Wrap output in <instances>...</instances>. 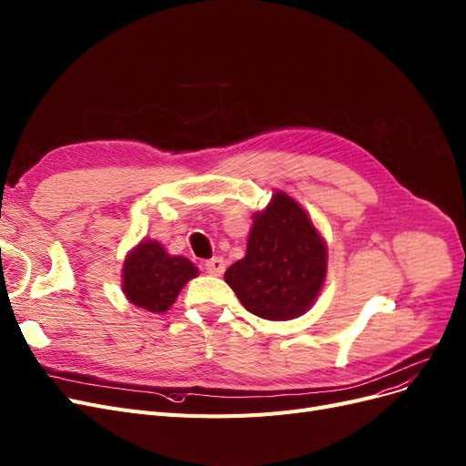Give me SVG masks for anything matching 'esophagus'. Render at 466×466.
Segmentation results:
<instances>
[{"label":"esophagus","instance_id":"obj_1","mask_svg":"<svg viewBox=\"0 0 466 466\" xmlns=\"http://www.w3.org/2000/svg\"><path fill=\"white\" fill-rule=\"evenodd\" d=\"M224 259L222 258H211V259H207L205 261V268H207V273H211V275H222L224 273Z\"/></svg>","mask_w":466,"mask_h":466}]
</instances>
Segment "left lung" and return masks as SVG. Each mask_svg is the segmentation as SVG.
I'll use <instances>...</instances> for the list:
<instances>
[{
	"instance_id": "left-lung-1",
	"label": "left lung",
	"mask_w": 466,
	"mask_h": 466,
	"mask_svg": "<svg viewBox=\"0 0 466 466\" xmlns=\"http://www.w3.org/2000/svg\"><path fill=\"white\" fill-rule=\"evenodd\" d=\"M325 275V239L290 195L275 191L253 215L246 258L227 268L224 280L253 315L287 321L313 306Z\"/></svg>"
}]
</instances>
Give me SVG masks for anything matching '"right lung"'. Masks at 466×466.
<instances>
[{
	"instance_id": "add662e5",
	"label": "right lung",
	"mask_w": 466,
	"mask_h": 466,
	"mask_svg": "<svg viewBox=\"0 0 466 466\" xmlns=\"http://www.w3.org/2000/svg\"><path fill=\"white\" fill-rule=\"evenodd\" d=\"M198 267L182 255H170L157 239H143L124 261L122 289L133 306L167 311L186 282L198 277Z\"/></svg>"
}]
</instances>
